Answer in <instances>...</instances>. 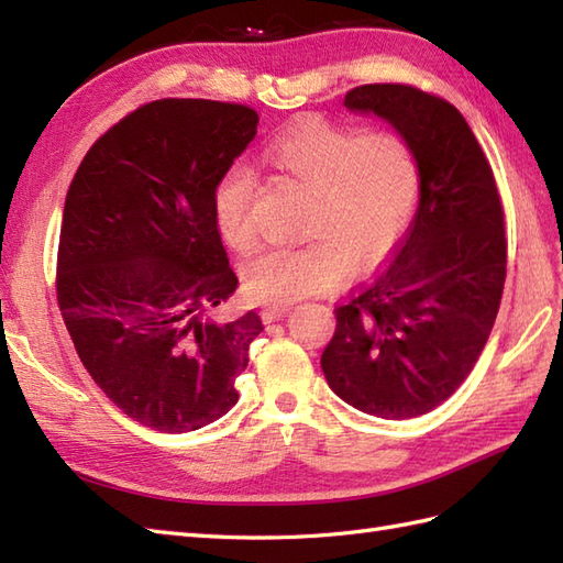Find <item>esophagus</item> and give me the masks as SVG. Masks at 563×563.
I'll use <instances>...</instances> for the list:
<instances>
[{
	"mask_svg": "<svg viewBox=\"0 0 563 563\" xmlns=\"http://www.w3.org/2000/svg\"><path fill=\"white\" fill-rule=\"evenodd\" d=\"M288 312H290L288 307H266L261 312V319L263 324H273V321H280L283 317H288Z\"/></svg>",
	"mask_w": 563,
	"mask_h": 563,
	"instance_id": "esophagus-1",
	"label": "esophagus"
}]
</instances>
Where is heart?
Returning <instances> with one entry per match:
<instances>
[{"instance_id": "obj_1", "label": "heart", "mask_w": 563, "mask_h": 563, "mask_svg": "<svg viewBox=\"0 0 563 563\" xmlns=\"http://www.w3.org/2000/svg\"><path fill=\"white\" fill-rule=\"evenodd\" d=\"M263 162L307 194L302 236L292 249H268L244 268V290L261 305L285 307L336 288L357 268L387 256L409 227L418 196V159L399 130H357L319 118L290 125L268 142ZM256 178L232 166L214 186V222L227 246L251 251Z\"/></svg>"}]
</instances>
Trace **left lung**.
Instances as JSON below:
<instances>
[{
    "label": "left lung",
    "mask_w": 563,
    "mask_h": 563,
    "mask_svg": "<svg viewBox=\"0 0 563 563\" xmlns=\"http://www.w3.org/2000/svg\"><path fill=\"white\" fill-rule=\"evenodd\" d=\"M413 145L418 210L389 266L333 309L321 353L329 387L357 411L401 421L433 411L479 361L506 283L504 206L464 115L409 84L345 93Z\"/></svg>",
    "instance_id": "1"
}]
</instances>
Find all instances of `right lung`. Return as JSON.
Masks as SVG:
<instances>
[{"label": "right lung", "instance_id": "right-lung-1", "mask_svg": "<svg viewBox=\"0 0 563 563\" xmlns=\"http://www.w3.org/2000/svg\"><path fill=\"white\" fill-rule=\"evenodd\" d=\"M256 125L258 113L239 103H145L93 142L67 190L59 312L106 397L159 433L230 411L263 331L254 309L218 319L239 280L212 206Z\"/></svg>", "mask_w": 563, "mask_h": 563}]
</instances>
